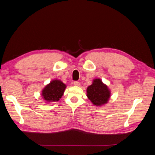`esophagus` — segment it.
Here are the masks:
<instances>
[{
	"mask_svg": "<svg viewBox=\"0 0 155 155\" xmlns=\"http://www.w3.org/2000/svg\"><path fill=\"white\" fill-rule=\"evenodd\" d=\"M74 85H75V86H79L80 85V82H79V81H74Z\"/></svg>",
	"mask_w": 155,
	"mask_h": 155,
	"instance_id": "obj_1",
	"label": "esophagus"
}]
</instances>
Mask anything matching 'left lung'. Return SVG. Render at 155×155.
<instances>
[{
  "label": "left lung",
  "mask_w": 155,
  "mask_h": 155,
  "mask_svg": "<svg viewBox=\"0 0 155 155\" xmlns=\"http://www.w3.org/2000/svg\"><path fill=\"white\" fill-rule=\"evenodd\" d=\"M87 92L88 99L96 106L105 104L110 95L109 88L100 79H95L92 85L87 88Z\"/></svg>",
  "instance_id": "8db88e82"
}]
</instances>
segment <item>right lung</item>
I'll return each instance as SVG.
<instances>
[{
	"label": "right lung",
	"instance_id": "1",
	"mask_svg": "<svg viewBox=\"0 0 155 155\" xmlns=\"http://www.w3.org/2000/svg\"><path fill=\"white\" fill-rule=\"evenodd\" d=\"M66 85L59 80H53L42 91V96L47 102L59 101L63 96Z\"/></svg>",
	"mask_w": 155,
	"mask_h": 155
}]
</instances>
